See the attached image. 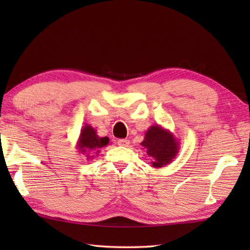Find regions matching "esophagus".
I'll use <instances>...</instances> for the list:
<instances>
[{
  "instance_id": "34e87169",
  "label": "esophagus",
  "mask_w": 250,
  "mask_h": 250,
  "mask_svg": "<svg viewBox=\"0 0 250 250\" xmlns=\"http://www.w3.org/2000/svg\"><path fill=\"white\" fill-rule=\"evenodd\" d=\"M118 145L119 146H122V147H128L130 145V141L129 140H118Z\"/></svg>"
}]
</instances>
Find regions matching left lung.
Segmentation results:
<instances>
[{
	"instance_id": "left-lung-1",
	"label": "left lung",
	"mask_w": 250,
	"mask_h": 250,
	"mask_svg": "<svg viewBox=\"0 0 250 250\" xmlns=\"http://www.w3.org/2000/svg\"><path fill=\"white\" fill-rule=\"evenodd\" d=\"M141 145L145 148L152 167H162L171 163L179 151V142L171 131L153 125L146 131Z\"/></svg>"
}]
</instances>
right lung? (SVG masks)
<instances>
[{"label": "right lung", "mask_w": 250, "mask_h": 250, "mask_svg": "<svg viewBox=\"0 0 250 250\" xmlns=\"http://www.w3.org/2000/svg\"><path fill=\"white\" fill-rule=\"evenodd\" d=\"M108 144L109 139L107 136L100 137L97 134V130L90 125H84L81 130L76 147L79 150L78 152L87 155L88 159H92L94 156H98L101 148L106 147Z\"/></svg>", "instance_id": "obj_1"}]
</instances>
